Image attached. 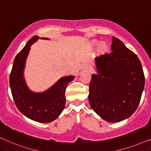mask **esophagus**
Returning a JSON list of instances; mask_svg holds the SVG:
<instances>
[{"mask_svg":"<svg viewBox=\"0 0 151 151\" xmlns=\"http://www.w3.org/2000/svg\"><path fill=\"white\" fill-rule=\"evenodd\" d=\"M82 69L84 70H89L90 66L87 65V64H83V65H82Z\"/></svg>","mask_w":151,"mask_h":151,"instance_id":"1","label":"esophagus"}]
</instances>
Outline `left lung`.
<instances>
[{
  "label": "left lung",
  "instance_id": "8db88e82",
  "mask_svg": "<svg viewBox=\"0 0 151 151\" xmlns=\"http://www.w3.org/2000/svg\"><path fill=\"white\" fill-rule=\"evenodd\" d=\"M111 53L96 57L98 74L92 76L88 100L93 110L103 119L117 122L137 109L145 78L137 55L113 36Z\"/></svg>",
  "mask_w": 151,
  "mask_h": 151
}]
</instances>
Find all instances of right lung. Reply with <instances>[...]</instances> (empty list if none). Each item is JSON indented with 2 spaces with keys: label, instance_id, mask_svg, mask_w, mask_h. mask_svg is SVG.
<instances>
[{
  "label": "right lung",
  "instance_id": "obj_1",
  "mask_svg": "<svg viewBox=\"0 0 151 151\" xmlns=\"http://www.w3.org/2000/svg\"><path fill=\"white\" fill-rule=\"evenodd\" d=\"M38 36H33L16 55L9 76V86L16 107L24 115L41 123L51 122L63 112L65 106V90L73 76L61 78L48 91L34 93L24 83L23 69L30 47Z\"/></svg>",
  "mask_w": 151,
  "mask_h": 151
}]
</instances>
